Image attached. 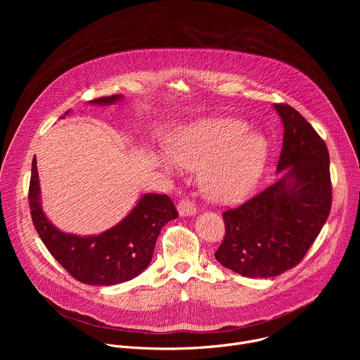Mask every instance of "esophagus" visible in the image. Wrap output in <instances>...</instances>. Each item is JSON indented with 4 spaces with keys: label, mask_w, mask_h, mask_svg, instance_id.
Returning <instances> with one entry per match:
<instances>
[{
    "label": "esophagus",
    "mask_w": 360,
    "mask_h": 360,
    "mask_svg": "<svg viewBox=\"0 0 360 360\" xmlns=\"http://www.w3.org/2000/svg\"><path fill=\"white\" fill-rule=\"evenodd\" d=\"M178 211H179L181 217H191V215L196 214V205L191 199L184 198L178 203Z\"/></svg>",
    "instance_id": "34e87169"
}]
</instances>
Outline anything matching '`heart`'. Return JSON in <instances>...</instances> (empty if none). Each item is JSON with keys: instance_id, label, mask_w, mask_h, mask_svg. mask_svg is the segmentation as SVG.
Returning <instances> with one entry per match:
<instances>
[{"instance_id": "b5f03b06", "label": "heart", "mask_w": 360, "mask_h": 360, "mask_svg": "<svg viewBox=\"0 0 360 360\" xmlns=\"http://www.w3.org/2000/svg\"><path fill=\"white\" fill-rule=\"evenodd\" d=\"M268 153L265 136L249 132L248 125L235 118L189 127L169 146V155L176 165L202 169V189L221 202L240 199L255 188L265 169ZM161 160L167 168H174V162Z\"/></svg>"}]
</instances>
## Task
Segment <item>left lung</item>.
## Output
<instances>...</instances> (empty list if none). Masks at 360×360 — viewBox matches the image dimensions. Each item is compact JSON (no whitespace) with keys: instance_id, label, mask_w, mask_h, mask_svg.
<instances>
[{"instance_id":"8db88e82","label":"left lung","mask_w":360,"mask_h":360,"mask_svg":"<svg viewBox=\"0 0 360 360\" xmlns=\"http://www.w3.org/2000/svg\"><path fill=\"white\" fill-rule=\"evenodd\" d=\"M285 132L274 184L222 212L225 236L217 261L246 278H272L295 268L332 208L329 150L295 108L275 104Z\"/></svg>"}]
</instances>
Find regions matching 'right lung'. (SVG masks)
Returning a JSON list of instances; mask_svg holds the SVG:
<instances>
[{"mask_svg": "<svg viewBox=\"0 0 360 360\" xmlns=\"http://www.w3.org/2000/svg\"><path fill=\"white\" fill-rule=\"evenodd\" d=\"M120 98L121 95L101 96L89 102L104 105ZM28 200L32 224L49 253L74 279L86 285H117L138 276L152 259L161 229L178 218L168 195L146 193L124 221L104 233L84 238L64 233L51 225L41 210L35 157Z\"/></svg>", "mask_w": 360, "mask_h": 360, "instance_id": "add662e5", "label": "right lung"}]
</instances>
